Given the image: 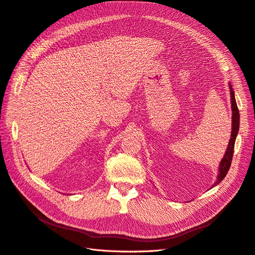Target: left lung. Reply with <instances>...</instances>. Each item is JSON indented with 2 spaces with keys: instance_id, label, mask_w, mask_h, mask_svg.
Masks as SVG:
<instances>
[{
  "instance_id": "left-lung-1",
  "label": "left lung",
  "mask_w": 255,
  "mask_h": 255,
  "mask_svg": "<svg viewBox=\"0 0 255 255\" xmlns=\"http://www.w3.org/2000/svg\"><path fill=\"white\" fill-rule=\"evenodd\" d=\"M230 88V94H231V108H232V131H231V137H230V141L227 147L226 153L224 158L221 159L218 167V175L216 178V182L212 185V187L216 186L219 184L225 177L227 176L230 166H231V162L233 158V151H234V145H235V139L238 133V129H240V111H238L236 101H235V94L232 89L231 84H229Z\"/></svg>"
}]
</instances>
